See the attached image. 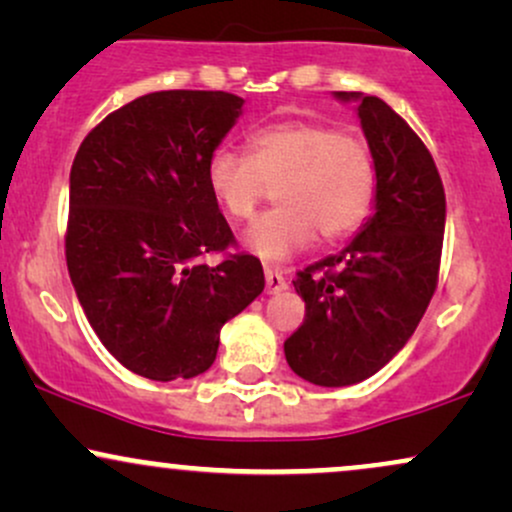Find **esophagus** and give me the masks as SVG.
Returning <instances> with one entry per match:
<instances>
[{"instance_id": "esophagus-1", "label": "esophagus", "mask_w": 512, "mask_h": 512, "mask_svg": "<svg viewBox=\"0 0 512 512\" xmlns=\"http://www.w3.org/2000/svg\"><path fill=\"white\" fill-rule=\"evenodd\" d=\"M264 279H267V293H279L286 289V276L279 269L267 267L264 269Z\"/></svg>"}]
</instances>
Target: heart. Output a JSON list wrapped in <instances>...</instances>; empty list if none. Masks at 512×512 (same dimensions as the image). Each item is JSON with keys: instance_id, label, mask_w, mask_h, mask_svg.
Wrapping results in <instances>:
<instances>
[{"instance_id": "1", "label": "heart", "mask_w": 512, "mask_h": 512, "mask_svg": "<svg viewBox=\"0 0 512 512\" xmlns=\"http://www.w3.org/2000/svg\"><path fill=\"white\" fill-rule=\"evenodd\" d=\"M207 180L233 221H250L276 187L279 207L245 236L262 260H284L310 240L337 243L363 226L378 190L373 146L325 120H289L248 137V156L219 149Z\"/></svg>"}]
</instances>
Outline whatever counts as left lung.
Here are the masks:
<instances>
[{"mask_svg":"<svg viewBox=\"0 0 512 512\" xmlns=\"http://www.w3.org/2000/svg\"><path fill=\"white\" fill-rule=\"evenodd\" d=\"M358 101L378 166L375 214L337 255L296 274L303 325L284 342L291 370L322 387L361 383L409 342L438 286L445 190L431 151L385 101Z\"/></svg>","mask_w":512,"mask_h":512,"instance_id":"left-lung-1","label":"left lung"}]
</instances>
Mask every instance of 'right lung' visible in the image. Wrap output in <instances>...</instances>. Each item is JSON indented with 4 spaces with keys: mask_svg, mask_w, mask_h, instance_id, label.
Listing matches in <instances>:
<instances>
[{
    "mask_svg": "<svg viewBox=\"0 0 512 512\" xmlns=\"http://www.w3.org/2000/svg\"><path fill=\"white\" fill-rule=\"evenodd\" d=\"M243 98L156 91L81 142L69 173V276L105 349L149 380L195 378L221 327L260 296L262 264L236 248L207 180ZM223 251L221 263L203 257Z\"/></svg>",
    "mask_w": 512,
    "mask_h": 512,
    "instance_id": "1",
    "label": "right lung"
}]
</instances>
